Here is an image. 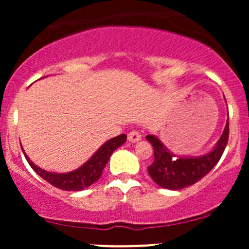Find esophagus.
<instances>
[{
  "label": "esophagus",
  "instance_id": "34e87169",
  "mask_svg": "<svg viewBox=\"0 0 249 249\" xmlns=\"http://www.w3.org/2000/svg\"><path fill=\"white\" fill-rule=\"evenodd\" d=\"M141 138H142V136H141V133L138 132V131H131V132L128 133V136H127L128 142H139V141H141Z\"/></svg>",
  "mask_w": 249,
  "mask_h": 249
}]
</instances>
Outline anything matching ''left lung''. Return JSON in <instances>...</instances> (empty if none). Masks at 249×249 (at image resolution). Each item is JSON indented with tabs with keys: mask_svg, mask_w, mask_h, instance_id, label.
<instances>
[{
	"mask_svg": "<svg viewBox=\"0 0 249 249\" xmlns=\"http://www.w3.org/2000/svg\"><path fill=\"white\" fill-rule=\"evenodd\" d=\"M228 119L221 137L210 152L198 157L174 154L158 137L147 134L146 141L153 146L154 161L147 167L148 174L158 186L167 190H181L204 178L218 164L228 142Z\"/></svg>",
	"mask_w": 249,
	"mask_h": 249,
	"instance_id": "8db88e82",
	"label": "left lung"
}]
</instances>
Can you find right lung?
Listing matches in <instances>:
<instances>
[{"label": "right lung", "instance_id": "add662e5", "mask_svg": "<svg viewBox=\"0 0 249 249\" xmlns=\"http://www.w3.org/2000/svg\"><path fill=\"white\" fill-rule=\"evenodd\" d=\"M126 134H121V136L108 139L81 167L67 173H55L43 170V168L38 167L30 160V158L25 154L23 148H22V151H23L25 159L29 162L31 168L45 181H48L57 188H61L63 191L76 192V191H82L84 188L91 186L93 182H96L97 180L101 178L103 170H104L105 165L107 164L111 154L126 142Z\"/></svg>", "mask_w": 249, "mask_h": 249}]
</instances>
